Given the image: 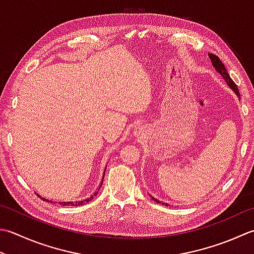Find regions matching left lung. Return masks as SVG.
Returning <instances> with one entry per match:
<instances>
[{
	"label": "left lung",
	"mask_w": 254,
	"mask_h": 254,
	"mask_svg": "<svg viewBox=\"0 0 254 254\" xmlns=\"http://www.w3.org/2000/svg\"><path fill=\"white\" fill-rule=\"evenodd\" d=\"M208 55H209V58H210V61H211V64H212V66L215 67L216 71H218V72H219V73L221 74L222 78L225 79V80H226V82H227L228 86H229V87L232 89V90H233V92H235V93L237 94V96L240 98V93H239V90H238L237 84H236L235 82H233V80H232V79L230 78L229 73H228L227 69H226V67H225V64H222V62L220 61L219 57L216 56V55H213V54H208ZM152 199H153L154 201L158 202V203H162V205L171 206V205H168V203H166V202H162V201H160V200L155 199V198H154V197H152Z\"/></svg>",
	"instance_id": "8db88e82"
}]
</instances>
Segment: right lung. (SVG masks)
Instances as JSON below:
<instances>
[{
	"label": "right lung",
	"instance_id": "add662e5",
	"mask_svg": "<svg viewBox=\"0 0 254 254\" xmlns=\"http://www.w3.org/2000/svg\"><path fill=\"white\" fill-rule=\"evenodd\" d=\"M103 174H106V171H104V173ZM102 183H103V178H102V181H101V184H100V186H99V188H98V190H100V187L102 186ZM97 193H98V191H96L93 193V195H91L90 197H87L86 199H81V200H76V201H61V202H58L59 205H62V206H81V205H84V203H87V202H89L90 200H92L93 199V197L94 196H97ZM37 196L38 197H41L37 193ZM43 200H45V201H47V202H53L52 200H48V199H46V198H43V197H41Z\"/></svg>",
	"mask_w": 254,
	"mask_h": 254
}]
</instances>
